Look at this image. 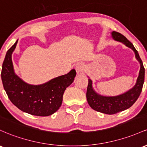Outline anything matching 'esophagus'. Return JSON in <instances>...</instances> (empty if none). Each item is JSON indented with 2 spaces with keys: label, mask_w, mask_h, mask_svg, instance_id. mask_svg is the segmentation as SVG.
<instances>
[{
  "label": "esophagus",
  "mask_w": 147,
  "mask_h": 147,
  "mask_svg": "<svg viewBox=\"0 0 147 147\" xmlns=\"http://www.w3.org/2000/svg\"><path fill=\"white\" fill-rule=\"evenodd\" d=\"M77 74H84L85 72V65L83 63H78L75 66Z\"/></svg>",
  "instance_id": "esophagus-1"
}]
</instances>
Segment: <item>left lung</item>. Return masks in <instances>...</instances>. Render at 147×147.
I'll return each instance as SVG.
<instances>
[{
	"label": "left lung",
	"instance_id": "1",
	"mask_svg": "<svg viewBox=\"0 0 147 147\" xmlns=\"http://www.w3.org/2000/svg\"><path fill=\"white\" fill-rule=\"evenodd\" d=\"M112 37L114 40L123 43L133 50L135 58L140 64V70L135 86L125 93L116 96H104L98 94L93 89L92 80L90 78L88 79L86 91V98L88 105L94 110L106 114H117L131 107L139 98L144 81V67L143 63L133 45L125 36L118 32H112Z\"/></svg>",
	"mask_w": 147,
	"mask_h": 147
}]
</instances>
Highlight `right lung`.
<instances>
[{"instance_id": "1", "label": "right lung", "mask_w": 147, "mask_h": 147, "mask_svg": "<svg viewBox=\"0 0 147 147\" xmlns=\"http://www.w3.org/2000/svg\"><path fill=\"white\" fill-rule=\"evenodd\" d=\"M17 40L6 53L1 71V79L8 98L20 110L40 117H47L61 106L65 90L74 81L76 71L52 79L40 85L26 83L14 72L12 54Z\"/></svg>"}]
</instances>
